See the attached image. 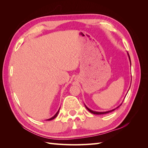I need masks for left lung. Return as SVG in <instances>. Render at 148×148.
Listing matches in <instances>:
<instances>
[{"instance_id":"1","label":"left lung","mask_w":148,"mask_h":148,"mask_svg":"<svg viewBox=\"0 0 148 148\" xmlns=\"http://www.w3.org/2000/svg\"><path fill=\"white\" fill-rule=\"evenodd\" d=\"M127 53H128V57H129V60H130V64H131V60H130V56H129V54H128V53L127 52ZM122 104H122H121L119 106H118L117 108H118V107H119ZM84 106H85V107H86V108L91 113H92V114H96V115H101V114H107V113H109V112H112V111H114V110H115L117 108H115V109H112V110H109V111H106V112H96V111H93V110H91L90 109H89L88 107L84 104Z\"/></svg>"}]
</instances>
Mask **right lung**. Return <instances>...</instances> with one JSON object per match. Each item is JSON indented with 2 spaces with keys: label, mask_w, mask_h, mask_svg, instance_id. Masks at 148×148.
I'll return each mask as SVG.
<instances>
[{
  "label": "right lung",
  "mask_w": 148,
  "mask_h": 148,
  "mask_svg": "<svg viewBox=\"0 0 148 148\" xmlns=\"http://www.w3.org/2000/svg\"><path fill=\"white\" fill-rule=\"evenodd\" d=\"M59 110H60V109H59V110H58L57 111V112L54 115H53V117H51V119H47V120H53V119H54L56 117H57V115H58V114H59Z\"/></svg>",
  "instance_id": "1"
}]
</instances>
